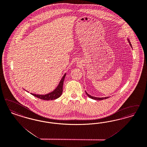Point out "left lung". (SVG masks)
I'll use <instances>...</instances> for the list:
<instances>
[{
    "mask_svg": "<svg viewBox=\"0 0 147 147\" xmlns=\"http://www.w3.org/2000/svg\"><path fill=\"white\" fill-rule=\"evenodd\" d=\"M128 40V42H129V44H130V46L131 47V43H130V41L128 39L127 40ZM86 94L89 97V98H91V99H94V100H103V99H107V98H109V96H107V97H104V98H98V97H95V96H90V94H88L86 91Z\"/></svg>",
    "mask_w": 147,
    "mask_h": 147,
    "instance_id": "1",
    "label": "left lung"
}]
</instances>
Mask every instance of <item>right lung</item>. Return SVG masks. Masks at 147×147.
<instances>
[{
	"label": "right lung",
	"instance_id": "add662e5",
	"mask_svg": "<svg viewBox=\"0 0 147 147\" xmlns=\"http://www.w3.org/2000/svg\"><path fill=\"white\" fill-rule=\"evenodd\" d=\"M66 73L62 77L61 81H60V83L59 85L56 88L55 90L51 92V93L47 94L45 95H40V94H35L34 93H31L32 96H36L39 99H42V100H54L61 96L62 93L63 91V81L65 80V76H66Z\"/></svg>",
	"mask_w": 147,
	"mask_h": 147
}]
</instances>
